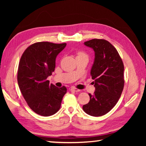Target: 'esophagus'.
Returning a JSON list of instances; mask_svg holds the SVG:
<instances>
[{
	"mask_svg": "<svg viewBox=\"0 0 146 146\" xmlns=\"http://www.w3.org/2000/svg\"><path fill=\"white\" fill-rule=\"evenodd\" d=\"M71 91H76V92H78V91H80V90H78V89H77V88H71Z\"/></svg>",
	"mask_w": 146,
	"mask_h": 146,
	"instance_id": "obj_1",
	"label": "esophagus"
}]
</instances>
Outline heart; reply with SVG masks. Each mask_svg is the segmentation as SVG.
<instances>
[{
	"mask_svg": "<svg viewBox=\"0 0 146 146\" xmlns=\"http://www.w3.org/2000/svg\"><path fill=\"white\" fill-rule=\"evenodd\" d=\"M76 57H79V56H87V55L83 51H78V52L76 53Z\"/></svg>",
	"mask_w": 146,
	"mask_h": 146,
	"instance_id": "heart-1",
	"label": "heart"
}]
</instances>
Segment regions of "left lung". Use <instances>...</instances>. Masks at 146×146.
Masks as SVG:
<instances>
[{
  "label": "left lung",
  "mask_w": 146,
  "mask_h": 146,
  "mask_svg": "<svg viewBox=\"0 0 146 146\" xmlns=\"http://www.w3.org/2000/svg\"><path fill=\"white\" fill-rule=\"evenodd\" d=\"M86 46L95 51V61L91 76L95 80L94 95L89 94L90 100L82 109L93 117L106 115L117 104L124 86L123 64L114 46L104 39H92Z\"/></svg>",
  "instance_id": "8db88e82"
}]
</instances>
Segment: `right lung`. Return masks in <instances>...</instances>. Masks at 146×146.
Masks as SVG:
<instances>
[{"label":"right lung","instance_id":"right-lung-1","mask_svg":"<svg viewBox=\"0 0 146 146\" xmlns=\"http://www.w3.org/2000/svg\"><path fill=\"white\" fill-rule=\"evenodd\" d=\"M66 43L38 42L24 51L19 62L17 81L24 99L32 110L44 117L59 110L67 89L58 88L47 80L55 68V59Z\"/></svg>","mask_w":146,"mask_h":146}]
</instances>
